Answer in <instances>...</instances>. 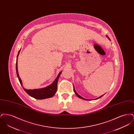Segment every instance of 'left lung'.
<instances>
[{"label":"left lung","instance_id":"obj_1","mask_svg":"<svg viewBox=\"0 0 134 134\" xmlns=\"http://www.w3.org/2000/svg\"><path fill=\"white\" fill-rule=\"evenodd\" d=\"M106 37L108 38V40H109L110 41V38H109L108 37V36H107V35H106ZM74 92H75V93L76 94V95L79 98H81V99H84V100H89V99H86V98H83L82 97V96H80V95H79L77 93L76 91V90H75V87H74ZM104 94L103 95H102V96H99V97H98V98H96V99H94L95 100L96 99H98V98H100V97H102V96H104ZM90 100V99H89ZM90 100H92V99H90Z\"/></svg>","mask_w":134,"mask_h":134}]
</instances>
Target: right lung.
<instances>
[{"label": "right lung", "mask_w": 134, "mask_h": 134, "mask_svg": "<svg viewBox=\"0 0 134 134\" xmlns=\"http://www.w3.org/2000/svg\"><path fill=\"white\" fill-rule=\"evenodd\" d=\"M20 50L21 49H20L19 51L18 56L16 57V75L18 77L19 82L23 87L22 81L19 77L18 70V56L19 55V52L20 51ZM61 72H62V71H61L58 74L57 77L55 79V80L53 82V83H51L50 85H49V86H47L46 87L42 88H39V89H26L24 87H23V88L29 96H32L36 99H43L52 97L55 94V93L57 91L58 81L59 78L60 76Z\"/></svg>", "instance_id": "right-lung-1"}]
</instances>
